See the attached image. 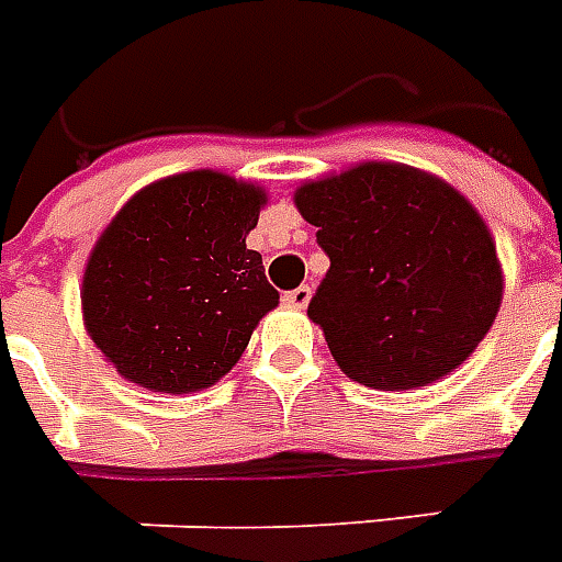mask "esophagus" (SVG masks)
<instances>
[{
  "mask_svg": "<svg viewBox=\"0 0 562 562\" xmlns=\"http://www.w3.org/2000/svg\"><path fill=\"white\" fill-rule=\"evenodd\" d=\"M310 297H313V289H310V285H297V289H292V292L282 294L285 306H294V310H303V306L310 303Z\"/></svg>",
  "mask_w": 562,
  "mask_h": 562,
  "instance_id": "1",
  "label": "esophagus"
}]
</instances>
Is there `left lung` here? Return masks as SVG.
<instances>
[{
  "label": "left lung",
  "mask_w": 562,
  "mask_h": 562,
  "mask_svg": "<svg viewBox=\"0 0 562 562\" xmlns=\"http://www.w3.org/2000/svg\"><path fill=\"white\" fill-rule=\"evenodd\" d=\"M327 252L310 318L345 375L414 390L459 369L503 297L494 238L447 181L405 164H360L297 187Z\"/></svg>",
  "instance_id": "obj_1"
}]
</instances>
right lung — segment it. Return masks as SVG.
Wrapping results in <instances>:
<instances>
[{
  "label": "right lung",
  "instance_id": "1",
  "mask_svg": "<svg viewBox=\"0 0 562 562\" xmlns=\"http://www.w3.org/2000/svg\"><path fill=\"white\" fill-rule=\"evenodd\" d=\"M265 190L193 169L143 187L82 273V322L115 372L154 393L205 390L280 303L247 235Z\"/></svg>",
  "mask_w": 562,
  "mask_h": 562
}]
</instances>
